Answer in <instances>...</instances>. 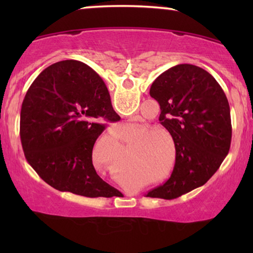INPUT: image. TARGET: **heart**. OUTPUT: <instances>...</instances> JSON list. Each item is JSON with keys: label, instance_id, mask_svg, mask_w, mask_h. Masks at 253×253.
<instances>
[{"label": "heart", "instance_id": "1", "mask_svg": "<svg viewBox=\"0 0 253 253\" xmlns=\"http://www.w3.org/2000/svg\"><path fill=\"white\" fill-rule=\"evenodd\" d=\"M160 137H161V134H159V133H147V134H145V136L141 137L140 141H141V143H145V141H150V140L157 139V138H160ZM157 143H158V141H151V143L146 146V148L154 147L155 145H157Z\"/></svg>", "mask_w": 253, "mask_h": 253}]
</instances>
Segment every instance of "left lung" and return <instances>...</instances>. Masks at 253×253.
<instances>
[{
	"mask_svg": "<svg viewBox=\"0 0 253 253\" xmlns=\"http://www.w3.org/2000/svg\"><path fill=\"white\" fill-rule=\"evenodd\" d=\"M150 94L160 105L159 121L171 134L172 172L146 197L174 199L205 184L227 157L231 141L230 108L212 75L192 64H177L159 76Z\"/></svg>",
	"mask_w": 253,
	"mask_h": 253,
	"instance_id": "8db88e82",
	"label": "left lung"
}]
</instances>
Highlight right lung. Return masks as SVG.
Returning <instances> with one entry per match:
<instances>
[{"mask_svg":"<svg viewBox=\"0 0 253 253\" xmlns=\"http://www.w3.org/2000/svg\"><path fill=\"white\" fill-rule=\"evenodd\" d=\"M117 122L101 77L83 62L65 60L44 69L27 89L20 112V139L26 160L58 191L113 197L120 191L96 174L95 140L100 121Z\"/></svg>","mask_w":253,"mask_h":253,"instance_id":"right-lung-1","label":"right lung"}]
</instances>
